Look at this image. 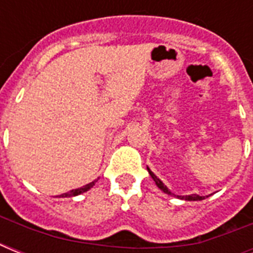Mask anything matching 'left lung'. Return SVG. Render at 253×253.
Masks as SVG:
<instances>
[{"label":"left lung","instance_id":"8db88e82","mask_svg":"<svg viewBox=\"0 0 253 253\" xmlns=\"http://www.w3.org/2000/svg\"><path fill=\"white\" fill-rule=\"evenodd\" d=\"M147 169H148V172H150L151 177H152V178H154V181H155V182H156V185H158L159 188L162 189L163 192H164V193H167V194H170V196H174V194H173V193L170 192V190H169L168 188H167L166 185L163 184L162 181L159 180L158 177L155 176L154 173L151 172V170H150V168H147ZM177 197H178V198H181V200H186V201H201V200H205V197L197 196V194H192V196H177ZM206 197H209V196H206Z\"/></svg>","mask_w":253,"mask_h":253}]
</instances>
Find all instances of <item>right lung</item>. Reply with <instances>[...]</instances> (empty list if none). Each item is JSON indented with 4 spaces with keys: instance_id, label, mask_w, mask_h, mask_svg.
I'll return each instance as SVG.
<instances>
[{
    "instance_id": "1",
    "label": "right lung",
    "mask_w": 253,
    "mask_h": 253,
    "mask_svg": "<svg viewBox=\"0 0 253 253\" xmlns=\"http://www.w3.org/2000/svg\"><path fill=\"white\" fill-rule=\"evenodd\" d=\"M95 184V181H93V182H90V184L85 185V186H83V188L80 189H75V190H71V192L68 193H64V194H61L60 197H73V196H79V194H81V193H85L87 192L89 189L93 188Z\"/></svg>"
}]
</instances>
